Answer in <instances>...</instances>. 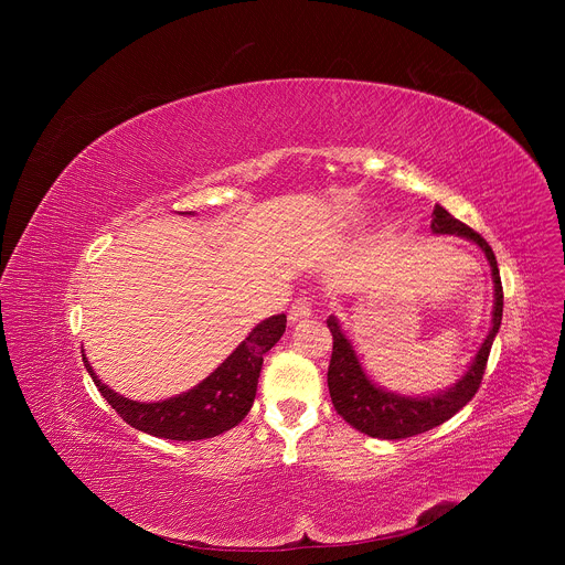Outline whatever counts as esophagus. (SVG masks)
<instances>
[{
    "label": "esophagus",
    "instance_id": "esophagus-1",
    "mask_svg": "<svg viewBox=\"0 0 565 565\" xmlns=\"http://www.w3.org/2000/svg\"><path fill=\"white\" fill-rule=\"evenodd\" d=\"M312 312V303H310V299L308 297H297L295 299V303L290 306V310H288V321L290 324H297L299 319H303V317H308Z\"/></svg>",
    "mask_w": 565,
    "mask_h": 565
}]
</instances>
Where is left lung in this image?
Wrapping results in <instances>:
<instances>
[{
    "label": "left lung",
    "mask_w": 565,
    "mask_h": 565,
    "mask_svg": "<svg viewBox=\"0 0 565 565\" xmlns=\"http://www.w3.org/2000/svg\"><path fill=\"white\" fill-rule=\"evenodd\" d=\"M434 234H458L462 238L473 241V244L486 253L492 279H494V312H492V329L480 344L476 358L471 360L465 375L449 388L438 391L434 395H399L388 393L371 382V377L364 373L358 353L353 351V344L344 335L340 321L331 315L327 324L333 333V355L329 364V391L335 412L358 431L382 438V440H399L412 438L418 434H425L445 420H449L454 414H458L467 402L476 395L482 373H486L488 358L494 344V338L501 329L503 319V286L501 275L497 266V257L490 248V244L478 232H473L462 221L454 218L445 207H434V221H431Z\"/></svg>",
    "instance_id": "left-lung-1"
}]
</instances>
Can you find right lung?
Masks as SVG:
<instances>
[{"label":"right lung","mask_w":565,"mask_h":565,"mask_svg":"<svg viewBox=\"0 0 565 565\" xmlns=\"http://www.w3.org/2000/svg\"><path fill=\"white\" fill-rule=\"evenodd\" d=\"M190 214V212H183ZM286 315H273L253 329L227 360L194 388L160 402H136L111 391L98 380L89 360L83 362L98 391L116 414L138 431L168 440L214 438L244 420L257 395L264 355L281 340Z\"/></svg>","instance_id":"right-lung-1"}]
</instances>
